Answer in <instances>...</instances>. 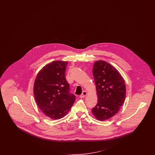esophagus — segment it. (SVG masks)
<instances>
[{"instance_id":"1","label":"esophagus","mask_w":155,"mask_h":155,"mask_svg":"<svg viewBox=\"0 0 155 155\" xmlns=\"http://www.w3.org/2000/svg\"><path fill=\"white\" fill-rule=\"evenodd\" d=\"M87 95V91H83V93H82V94H81V95H80V98H84Z\"/></svg>"}]
</instances>
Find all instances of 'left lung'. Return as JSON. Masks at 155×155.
I'll return each instance as SVG.
<instances>
[{"label": "left lung", "mask_w": 155, "mask_h": 155, "mask_svg": "<svg viewBox=\"0 0 155 155\" xmlns=\"http://www.w3.org/2000/svg\"><path fill=\"white\" fill-rule=\"evenodd\" d=\"M93 74L98 102L91 113L97 120H106L117 114L124 102L126 84L119 71L103 60L94 62Z\"/></svg>", "instance_id": "obj_1"}]
</instances>
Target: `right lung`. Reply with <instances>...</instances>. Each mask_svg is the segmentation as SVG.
Masks as SVG:
<instances>
[{
	"label": "right lung",
	"mask_w": 155,
	"mask_h": 155,
	"mask_svg": "<svg viewBox=\"0 0 155 155\" xmlns=\"http://www.w3.org/2000/svg\"><path fill=\"white\" fill-rule=\"evenodd\" d=\"M68 63L54 61L48 64L38 71L34 82L33 94L38 108L54 120L67 115L75 100L65 78Z\"/></svg>",
	"instance_id": "1"
}]
</instances>
